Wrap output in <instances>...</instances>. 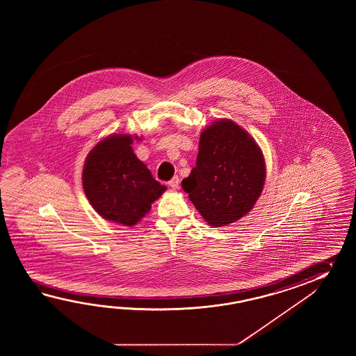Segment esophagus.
<instances>
[{
  "instance_id": "34e87169",
  "label": "esophagus",
  "mask_w": 356,
  "mask_h": 356,
  "mask_svg": "<svg viewBox=\"0 0 356 356\" xmlns=\"http://www.w3.org/2000/svg\"><path fill=\"white\" fill-rule=\"evenodd\" d=\"M170 187L173 189H177L178 187H179V178L175 175V177H173L170 181H169V183H168Z\"/></svg>"
}]
</instances>
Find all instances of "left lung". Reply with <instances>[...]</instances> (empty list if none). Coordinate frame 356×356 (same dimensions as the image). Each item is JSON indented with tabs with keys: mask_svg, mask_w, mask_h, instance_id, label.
<instances>
[{
	"mask_svg": "<svg viewBox=\"0 0 356 356\" xmlns=\"http://www.w3.org/2000/svg\"><path fill=\"white\" fill-rule=\"evenodd\" d=\"M264 154L247 131L218 120L201 132L196 167L181 181L204 221L227 227L253 209L265 186Z\"/></svg>",
	"mask_w": 356,
	"mask_h": 356,
	"instance_id": "8db88e82",
	"label": "left lung"
}]
</instances>
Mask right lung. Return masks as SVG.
I'll use <instances>...</instances> for the list:
<instances>
[{"label":"right lung","instance_id":"add662e5","mask_svg":"<svg viewBox=\"0 0 356 356\" xmlns=\"http://www.w3.org/2000/svg\"><path fill=\"white\" fill-rule=\"evenodd\" d=\"M132 143L126 134L103 138L88 154L83 169V192L92 209L124 227L136 225L167 189L137 159Z\"/></svg>","mask_w":356,"mask_h":356}]
</instances>
